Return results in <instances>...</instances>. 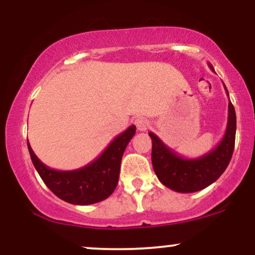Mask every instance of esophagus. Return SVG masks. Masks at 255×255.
I'll list each match as a JSON object with an SVG mask.
<instances>
[{
    "label": "esophagus",
    "mask_w": 255,
    "mask_h": 255,
    "mask_svg": "<svg viewBox=\"0 0 255 255\" xmlns=\"http://www.w3.org/2000/svg\"><path fill=\"white\" fill-rule=\"evenodd\" d=\"M134 124H135L137 130H140V131H145L148 127H150V122H148V120H146L145 118L135 119Z\"/></svg>",
    "instance_id": "34e87169"
}]
</instances>
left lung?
I'll use <instances>...</instances> for the list:
<instances>
[{
	"label": "left lung",
	"mask_w": 255,
	"mask_h": 255,
	"mask_svg": "<svg viewBox=\"0 0 255 255\" xmlns=\"http://www.w3.org/2000/svg\"><path fill=\"white\" fill-rule=\"evenodd\" d=\"M209 67L215 72L213 67ZM224 85V84H223ZM225 92L229 97L227 87ZM236 114L229 99L227 129L219 144L209 153L198 158L180 156L165 145L156 134L150 131L152 139V165L158 180L165 187L178 193L201 191L217 181L229 164L235 146Z\"/></svg>",
	"instance_id": "1"
}]
</instances>
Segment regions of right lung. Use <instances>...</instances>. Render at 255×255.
I'll use <instances>...</instances> for the list:
<instances>
[{
    "instance_id": "obj_1",
    "label": "right lung",
    "mask_w": 255,
    "mask_h": 255,
    "mask_svg": "<svg viewBox=\"0 0 255 255\" xmlns=\"http://www.w3.org/2000/svg\"><path fill=\"white\" fill-rule=\"evenodd\" d=\"M135 130V126L131 125L114 137L95 160L75 170L64 171L49 168L34 154L28 141L27 147L38 174L56 197L73 205H91L105 200L115 191L122 156Z\"/></svg>"
}]
</instances>
